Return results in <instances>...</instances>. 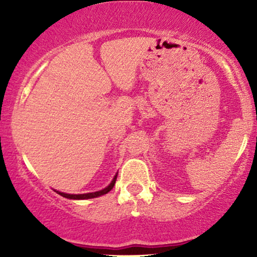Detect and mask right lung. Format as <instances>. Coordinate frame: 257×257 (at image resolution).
<instances>
[{
  "label": "right lung",
  "instance_id": "1",
  "mask_svg": "<svg viewBox=\"0 0 257 257\" xmlns=\"http://www.w3.org/2000/svg\"><path fill=\"white\" fill-rule=\"evenodd\" d=\"M117 175H114L113 180L111 181V184L107 186V187H105L104 189H101V191H98V192H93V193H86V194H66V193H62V192H58L59 195L64 196V198L66 199H73V200H85V199H92V198H97V196H100V195H104L106 194V193H108L111 191L112 188H113V186L115 184V180H117Z\"/></svg>",
  "mask_w": 257,
  "mask_h": 257
}]
</instances>
